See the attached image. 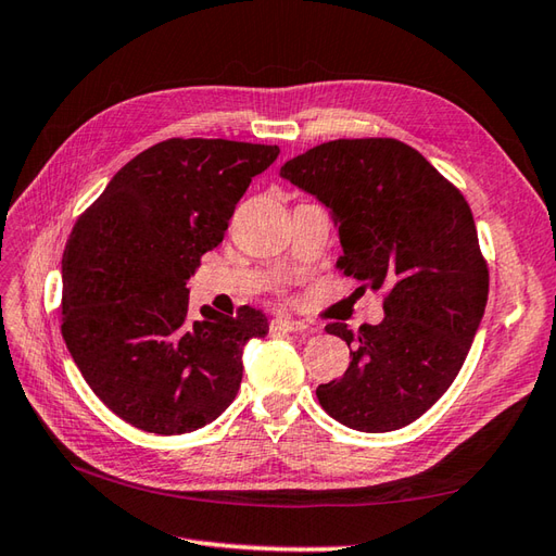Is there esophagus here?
<instances>
[{"mask_svg":"<svg viewBox=\"0 0 556 556\" xmlns=\"http://www.w3.org/2000/svg\"><path fill=\"white\" fill-rule=\"evenodd\" d=\"M273 327L281 329V331H289V333H309V331H313V327H309L307 321L293 319V317H277L273 321Z\"/></svg>","mask_w":556,"mask_h":556,"instance_id":"34e87169","label":"esophagus"}]
</instances>
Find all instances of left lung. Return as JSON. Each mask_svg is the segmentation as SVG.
Wrapping results in <instances>:
<instances>
[{
	"label": "left lung",
	"mask_w": 556,
	"mask_h": 556,
	"mask_svg": "<svg viewBox=\"0 0 556 556\" xmlns=\"http://www.w3.org/2000/svg\"><path fill=\"white\" fill-rule=\"evenodd\" d=\"M279 175L329 208L341 273L386 291L379 325H327L351 365L317 386L319 405L348 429H403L455 381L485 313L488 265L469 203L397 139L327 141Z\"/></svg>",
	"instance_id": "8db88e82"
}]
</instances>
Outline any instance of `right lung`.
Returning <instances> with one entry per match:
<instances>
[{"label":"right lung","mask_w":556,"mask_h":556,"mask_svg":"<svg viewBox=\"0 0 556 556\" xmlns=\"http://www.w3.org/2000/svg\"><path fill=\"white\" fill-rule=\"evenodd\" d=\"M279 147L167 139L141 151L77 217L63 251L61 333L89 389L127 424L175 435L211 424L269 321L243 305L189 315L187 281L225 239L251 179Z\"/></svg>","instance_id":"right-lung-1"}]
</instances>
